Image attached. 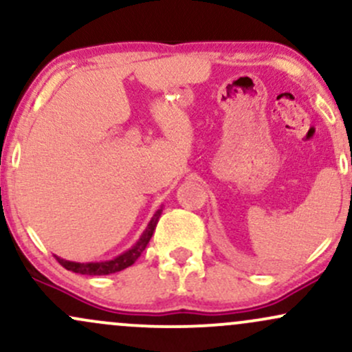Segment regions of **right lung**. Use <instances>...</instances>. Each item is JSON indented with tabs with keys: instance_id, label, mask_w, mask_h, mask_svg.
<instances>
[{
	"instance_id": "right-lung-1",
	"label": "right lung",
	"mask_w": 352,
	"mask_h": 352,
	"mask_svg": "<svg viewBox=\"0 0 352 352\" xmlns=\"http://www.w3.org/2000/svg\"><path fill=\"white\" fill-rule=\"evenodd\" d=\"M160 213H162V208L157 210L155 215L152 217L151 221H148L147 228H145V232L142 233V236H140V240L137 241V243L132 246L129 252L119 254V256L114 258V260L99 261V263H74V261L63 260V258H59V256H56V260L59 261L60 266H64V268L69 270V272H74V273H79V274H92V276H100V274L117 273V272H120V270L129 268V266L135 263L137 258L142 254L145 246H147L148 241H151V238L153 235V230H155L157 221H159Z\"/></svg>"
}]
</instances>
